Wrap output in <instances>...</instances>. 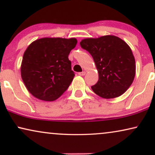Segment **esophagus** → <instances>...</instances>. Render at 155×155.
<instances>
[{"label":"esophagus","mask_w":155,"mask_h":155,"mask_svg":"<svg viewBox=\"0 0 155 155\" xmlns=\"http://www.w3.org/2000/svg\"><path fill=\"white\" fill-rule=\"evenodd\" d=\"M86 74V72L85 71H82V72H80V73H78V75H81V76H83Z\"/></svg>","instance_id":"obj_1"}]
</instances>
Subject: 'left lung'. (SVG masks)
<instances>
[{"mask_svg":"<svg viewBox=\"0 0 155 155\" xmlns=\"http://www.w3.org/2000/svg\"><path fill=\"white\" fill-rule=\"evenodd\" d=\"M80 44L92 56L99 73L98 82L91 87L93 92L104 99L126 92L135 75V61L130 46L113 35L87 38Z\"/></svg>","mask_w":155,"mask_h":155,"instance_id":"1","label":"left lung"}]
</instances>
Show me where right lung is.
<instances>
[{"instance_id": "add662e5", "label": "right lung", "mask_w": 155, "mask_h": 155, "mask_svg": "<svg viewBox=\"0 0 155 155\" xmlns=\"http://www.w3.org/2000/svg\"><path fill=\"white\" fill-rule=\"evenodd\" d=\"M77 42L75 38L45 37L29 44L23 55L21 77L34 97L52 101L66 91L75 76L68 55Z\"/></svg>"}]
</instances>
